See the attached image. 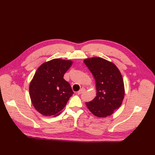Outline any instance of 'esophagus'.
I'll return each mask as SVG.
<instances>
[{
    "label": "esophagus",
    "instance_id": "obj_1",
    "mask_svg": "<svg viewBox=\"0 0 155 155\" xmlns=\"http://www.w3.org/2000/svg\"><path fill=\"white\" fill-rule=\"evenodd\" d=\"M85 91V88H82L80 91H79L78 92V94H81L83 93Z\"/></svg>",
    "mask_w": 155,
    "mask_h": 155
}]
</instances>
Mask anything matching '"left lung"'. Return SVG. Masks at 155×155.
Instances as JSON below:
<instances>
[{"label":"left lung","mask_w":155,"mask_h":155,"mask_svg":"<svg viewBox=\"0 0 155 155\" xmlns=\"http://www.w3.org/2000/svg\"><path fill=\"white\" fill-rule=\"evenodd\" d=\"M96 81V96L86 105L92 113L99 118L113 114L121 106L124 98L125 88L122 76L112 62L94 57L84 60Z\"/></svg>","instance_id":"obj_1"}]
</instances>
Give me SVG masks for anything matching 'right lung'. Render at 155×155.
Returning <instances> with one entry per match:
<instances>
[{"instance_id":"obj_1","label":"right lung","mask_w":155,"mask_h":155,"mask_svg":"<svg viewBox=\"0 0 155 155\" xmlns=\"http://www.w3.org/2000/svg\"><path fill=\"white\" fill-rule=\"evenodd\" d=\"M70 60L54 59L42 64L30 82L29 92L33 105L45 116L59 115L73 94L63 76L72 66Z\"/></svg>"}]
</instances>
